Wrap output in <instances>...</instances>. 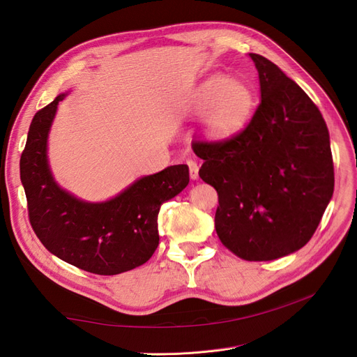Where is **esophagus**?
<instances>
[{"label": "esophagus", "mask_w": 357, "mask_h": 357, "mask_svg": "<svg viewBox=\"0 0 357 357\" xmlns=\"http://www.w3.org/2000/svg\"><path fill=\"white\" fill-rule=\"evenodd\" d=\"M188 167H189V174L192 180H197L199 177V167L195 160H188Z\"/></svg>", "instance_id": "esophagus-1"}]
</instances>
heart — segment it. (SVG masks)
Listing matches in <instances>:
<instances>
[{
  "instance_id": "heart-1",
  "label": "heart",
  "mask_w": 357,
  "mask_h": 357,
  "mask_svg": "<svg viewBox=\"0 0 357 357\" xmlns=\"http://www.w3.org/2000/svg\"><path fill=\"white\" fill-rule=\"evenodd\" d=\"M255 107L252 86L238 77L211 75L198 89L192 102L195 113H205L204 122L215 139L238 134L248 122Z\"/></svg>"
}]
</instances>
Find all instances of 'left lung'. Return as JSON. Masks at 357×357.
<instances>
[{
  "mask_svg": "<svg viewBox=\"0 0 357 357\" xmlns=\"http://www.w3.org/2000/svg\"><path fill=\"white\" fill-rule=\"evenodd\" d=\"M261 104L250 123L218 143H192L199 177L219 195L214 226L245 261L295 253L316 232L333 193L328 126L316 104L275 63L250 53Z\"/></svg>",
  "mask_w": 357,
  "mask_h": 357,
  "instance_id": "1",
  "label": "left lung"
}]
</instances>
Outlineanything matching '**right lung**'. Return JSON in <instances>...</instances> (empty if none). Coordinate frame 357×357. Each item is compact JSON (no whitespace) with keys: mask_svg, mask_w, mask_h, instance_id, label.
<instances>
[{"mask_svg":"<svg viewBox=\"0 0 357 357\" xmlns=\"http://www.w3.org/2000/svg\"><path fill=\"white\" fill-rule=\"evenodd\" d=\"M61 93L32 119L20 156V180L32 229L63 262L98 275H116L146 264L159 244L160 205L189 183L188 165L144 176L102 202L83 201L53 178L47 139Z\"/></svg>","mask_w":357,"mask_h":357,"instance_id":"right-lung-1","label":"right lung"}]
</instances>
